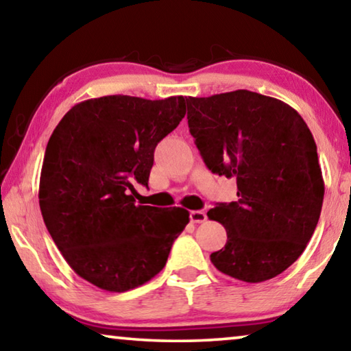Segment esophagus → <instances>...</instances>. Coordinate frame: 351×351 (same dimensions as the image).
Returning <instances> with one entry per match:
<instances>
[{
    "label": "esophagus",
    "instance_id": "obj_1",
    "mask_svg": "<svg viewBox=\"0 0 351 351\" xmlns=\"http://www.w3.org/2000/svg\"><path fill=\"white\" fill-rule=\"evenodd\" d=\"M191 221L192 223H203L206 220V213L204 210H191Z\"/></svg>",
    "mask_w": 351,
    "mask_h": 351
}]
</instances>
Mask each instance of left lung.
I'll return each mask as SVG.
<instances>
[{
	"label": "left lung",
	"instance_id": "8db88e82",
	"mask_svg": "<svg viewBox=\"0 0 351 351\" xmlns=\"http://www.w3.org/2000/svg\"><path fill=\"white\" fill-rule=\"evenodd\" d=\"M186 103L204 164L237 181V202L208 213L228 236L210 263L245 282L275 278L304 252L324 203L325 182L308 125L281 99L250 90L186 97Z\"/></svg>",
	"mask_w": 351,
	"mask_h": 351
}]
</instances>
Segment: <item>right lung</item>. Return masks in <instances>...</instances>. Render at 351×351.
I'll return each mask as SVG.
<instances>
[{"label":"right lung","instance_id":"right-lung-1","mask_svg":"<svg viewBox=\"0 0 351 351\" xmlns=\"http://www.w3.org/2000/svg\"><path fill=\"white\" fill-rule=\"evenodd\" d=\"M184 115V97L108 95L75 104L56 126L38 204L56 247L82 280L126 292L164 269L189 210L136 206L132 184L148 186L156 145Z\"/></svg>","mask_w":351,"mask_h":351}]
</instances>
